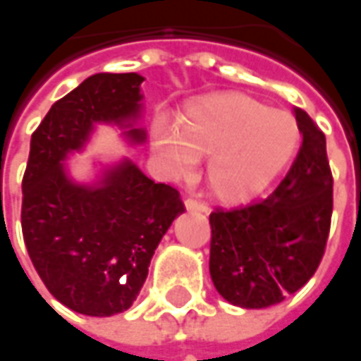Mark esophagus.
<instances>
[{"label": "esophagus", "instance_id": "34e87169", "mask_svg": "<svg viewBox=\"0 0 361 361\" xmlns=\"http://www.w3.org/2000/svg\"><path fill=\"white\" fill-rule=\"evenodd\" d=\"M183 204H185V209H190V212H204V214H207V204L200 202V200L188 197V200H185Z\"/></svg>", "mask_w": 361, "mask_h": 361}]
</instances>
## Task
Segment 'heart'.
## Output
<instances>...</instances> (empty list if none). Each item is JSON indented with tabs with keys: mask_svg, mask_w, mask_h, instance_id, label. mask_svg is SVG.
I'll return each mask as SVG.
<instances>
[{
	"mask_svg": "<svg viewBox=\"0 0 361 361\" xmlns=\"http://www.w3.org/2000/svg\"><path fill=\"white\" fill-rule=\"evenodd\" d=\"M298 142L292 114L238 92L193 99L178 126L164 118L152 126V152L169 178H185L197 157H207V188L228 204L264 192L288 166Z\"/></svg>",
	"mask_w": 361,
	"mask_h": 361,
	"instance_id": "b5f03b06",
	"label": "heart"
}]
</instances>
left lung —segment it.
<instances>
[{
  "mask_svg": "<svg viewBox=\"0 0 361 361\" xmlns=\"http://www.w3.org/2000/svg\"><path fill=\"white\" fill-rule=\"evenodd\" d=\"M302 147L280 185L254 204L209 216V274L224 300L269 307L316 274L328 242L334 178L326 135L295 107Z\"/></svg>",
  "mask_w": 361,
  "mask_h": 361,
  "instance_id": "1",
  "label": "left lung"
}]
</instances>
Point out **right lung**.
Wrapping results in <instances>:
<instances>
[{"label":"right lung","mask_w":361,"mask_h":361,"mask_svg":"<svg viewBox=\"0 0 361 361\" xmlns=\"http://www.w3.org/2000/svg\"><path fill=\"white\" fill-rule=\"evenodd\" d=\"M142 81L140 73H95L56 102L32 135L21 181L23 242L49 293L83 316H114L133 304L157 243L185 212L176 188L149 180L130 159L94 185L75 183L63 168L94 123L140 118ZM126 133L133 143L145 140L142 128Z\"/></svg>","instance_id":"obj_1"}]
</instances>
